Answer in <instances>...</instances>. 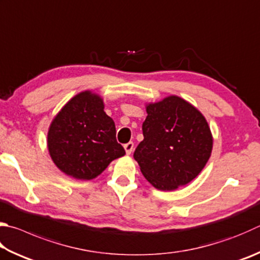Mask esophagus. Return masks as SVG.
<instances>
[{
    "instance_id": "1",
    "label": "esophagus",
    "mask_w": 260,
    "mask_h": 260,
    "mask_svg": "<svg viewBox=\"0 0 260 260\" xmlns=\"http://www.w3.org/2000/svg\"><path fill=\"white\" fill-rule=\"evenodd\" d=\"M124 148H125L126 153H127V154H131L132 151H133V149H134V143H133V142L126 143V144L124 145Z\"/></svg>"
}]
</instances>
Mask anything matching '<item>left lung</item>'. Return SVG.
<instances>
[{"mask_svg": "<svg viewBox=\"0 0 260 260\" xmlns=\"http://www.w3.org/2000/svg\"><path fill=\"white\" fill-rule=\"evenodd\" d=\"M144 140L134 159L158 190L172 191L199 175L211 154L212 136L201 112L172 95L146 107Z\"/></svg>", "mask_w": 260, "mask_h": 260, "instance_id": "obj_1", "label": "left lung"}]
</instances>
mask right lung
Here are the masks:
<instances>
[{"label": "right lung", "mask_w": 260, "mask_h": 260, "mask_svg": "<svg viewBox=\"0 0 260 260\" xmlns=\"http://www.w3.org/2000/svg\"><path fill=\"white\" fill-rule=\"evenodd\" d=\"M102 99L85 91L74 96L52 121L48 148L60 171L78 179H92L112 160L125 154L116 140L114 120Z\"/></svg>", "instance_id": "1"}]
</instances>
